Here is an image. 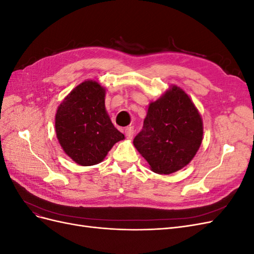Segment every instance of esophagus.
Instances as JSON below:
<instances>
[{
  "label": "esophagus",
  "mask_w": 254,
  "mask_h": 254,
  "mask_svg": "<svg viewBox=\"0 0 254 254\" xmlns=\"http://www.w3.org/2000/svg\"><path fill=\"white\" fill-rule=\"evenodd\" d=\"M133 133H134L133 127L129 126V127H127V128L125 129V134H126V136H127V139H132Z\"/></svg>",
  "instance_id": "obj_1"
}]
</instances>
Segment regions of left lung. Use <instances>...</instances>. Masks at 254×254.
Instances as JSON below:
<instances>
[{
	"label": "left lung",
	"instance_id": "left-lung-1",
	"mask_svg": "<svg viewBox=\"0 0 254 254\" xmlns=\"http://www.w3.org/2000/svg\"><path fill=\"white\" fill-rule=\"evenodd\" d=\"M202 135L200 113L186 91L174 84L149 104L143 129L133 145L153 173L170 175L193 160Z\"/></svg>",
	"mask_w": 254,
	"mask_h": 254
}]
</instances>
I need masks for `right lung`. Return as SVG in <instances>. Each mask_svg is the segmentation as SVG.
<instances>
[{
    "mask_svg": "<svg viewBox=\"0 0 254 254\" xmlns=\"http://www.w3.org/2000/svg\"><path fill=\"white\" fill-rule=\"evenodd\" d=\"M106 89L84 80L59 105L55 117L58 142L65 155L81 166L101 163L125 135L115 128L105 107Z\"/></svg>",
    "mask_w": 254,
    "mask_h": 254,
    "instance_id": "add662e5",
    "label": "right lung"
}]
</instances>
